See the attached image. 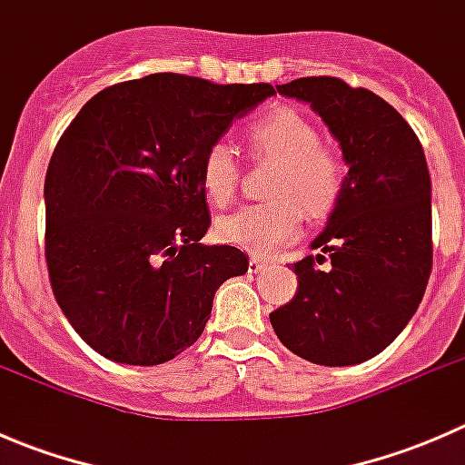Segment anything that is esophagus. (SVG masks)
<instances>
[{
    "mask_svg": "<svg viewBox=\"0 0 465 465\" xmlns=\"http://www.w3.org/2000/svg\"><path fill=\"white\" fill-rule=\"evenodd\" d=\"M270 265V259H265V256L261 254H252L250 256V272H261L262 267Z\"/></svg>",
    "mask_w": 465,
    "mask_h": 465,
    "instance_id": "esophagus-1",
    "label": "esophagus"
}]
</instances>
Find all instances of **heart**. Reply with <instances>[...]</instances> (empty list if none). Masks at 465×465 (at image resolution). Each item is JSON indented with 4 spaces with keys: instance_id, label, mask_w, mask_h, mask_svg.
<instances>
[{
    "instance_id": "heart-1",
    "label": "heart",
    "mask_w": 465,
    "mask_h": 465,
    "mask_svg": "<svg viewBox=\"0 0 465 465\" xmlns=\"http://www.w3.org/2000/svg\"><path fill=\"white\" fill-rule=\"evenodd\" d=\"M254 159L276 163L267 204L242 206L218 223L215 232L227 245L267 254L288 245L302 232V213L323 223L341 203L349 163L332 145L320 142V130L294 107H274L256 114L245 128ZM241 180V163L227 142H213L200 162V186L213 206H227Z\"/></svg>"
}]
</instances>
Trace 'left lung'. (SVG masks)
Masks as SVG:
<instances>
[{
  "label": "left lung",
  "mask_w": 465,
  "mask_h": 465,
  "mask_svg": "<svg viewBox=\"0 0 465 465\" xmlns=\"http://www.w3.org/2000/svg\"><path fill=\"white\" fill-rule=\"evenodd\" d=\"M311 103L349 163L341 203L294 262L297 292L270 312L285 349L323 367L382 353L419 308L432 272V184L423 145L378 94L335 76L276 85Z\"/></svg>",
  "instance_id": "obj_1"
}]
</instances>
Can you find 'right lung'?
Listing matches in <instances>:
<instances>
[{"instance_id":"add662e5","label":"right lung","mask_w":465,"mask_h":465,"mask_svg":"<svg viewBox=\"0 0 465 465\" xmlns=\"http://www.w3.org/2000/svg\"><path fill=\"white\" fill-rule=\"evenodd\" d=\"M274 94L150 74L89 98L51 154L45 259L74 331L103 358L153 367L203 335L213 294L247 272L232 245H203L204 150Z\"/></svg>"}]
</instances>
